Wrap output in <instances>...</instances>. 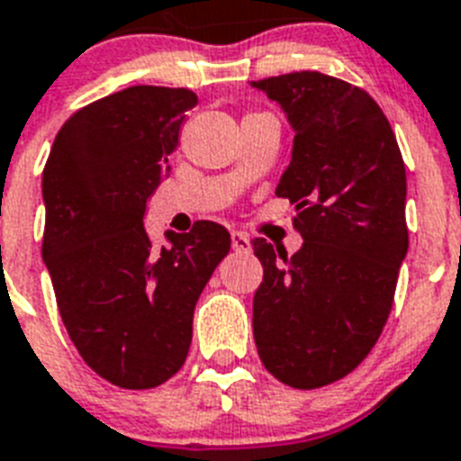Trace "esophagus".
I'll list each match as a JSON object with an SVG mask.
<instances>
[{"label": "esophagus", "instance_id": "esophagus-1", "mask_svg": "<svg viewBox=\"0 0 461 461\" xmlns=\"http://www.w3.org/2000/svg\"><path fill=\"white\" fill-rule=\"evenodd\" d=\"M230 242H233L235 252H249V249H252L249 238H247L245 233H240V230H233V233H230Z\"/></svg>", "mask_w": 461, "mask_h": 461}]
</instances>
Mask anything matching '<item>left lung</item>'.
I'll use <instances>...</instances> for the list:
<instances>
[{
  "mask_svg": "<svg viewBox=\"0 0 461 461\" xmlns=\"http://www.w3.org/2000/svg\"><path fill=\"white\" fill-rule=\"evenodd\" d=\"M294 131L277 197L296 209L303 245L252 240L264 266L254 294V341L266 370L294 389H318L356 370L393 306L405 254V165L370 94L322 72L252 82Z\"/></svg>",
  "mask_w": 461,
  "mask_h": 461,
  "instance_id": "obj_1",
  "label": "left lung"
}]
</instances>
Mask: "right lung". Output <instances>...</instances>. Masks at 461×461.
<instances>
[{
	"label": "right lung",
	"instance_id": "1",
	"mask_svg": "<svg viewBox=\"0 0 461 461\" xmlns=\"http://www.w3.org/2000/svg\"><path fill=\"white\" fill-rule=\"evenodd\" d=\"M190 89L129 86L60 127L41 174V257L60 318L91 370L122 389H153L181 370L204 285L230 233L197 221L155 247L146 204L167 176Z\"/></svg>",
	"mask_w": 461,
	"mask_h": 461
}]
</instances>
